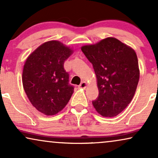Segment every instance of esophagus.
Listing matches in <instances>:
<instances>
[{
  "instance_id": "34e87169",
  "label": "esophagus",
  "mask_w": 158,
  "mask_h": 158,
  "mask_svg": "<svg viewBox=\"0 0 158 158\" xmlns=\"http://www.w3.org/2000/svg\"><path fill=\"white\" fill-rule=\"evenodd\" d=\"M79 87L81 89H85L86 87H87V83H86L85 81H82V82L79 85Z\"/></svg>"
}]
</instances>
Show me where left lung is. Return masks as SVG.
<instances>
[{
  "label": "left lung",
  "mask_w": 158,
  "mask_h": 158,
  "mask_svg": "<svg viewBox=\"0 0 158 158\" xmlns=\"http://www.w3.org/2000/svg\"><path fill=\"white\" fill-rule=\"evenodd\" d=\"M81 49L96 76L99 93L92 102L94 108L103 117H116L131 103L136 90L140 77L136 53L113 37L84 45Z\"/></svg>",
  "instance_id": "8db88e82"
}]
</instances>
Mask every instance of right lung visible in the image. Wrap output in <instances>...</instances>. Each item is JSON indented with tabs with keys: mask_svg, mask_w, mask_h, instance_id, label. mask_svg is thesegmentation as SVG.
<instances>
[{
	"mask_svg": "<svg viewBox=\"0 0 158 158\" xmlns=\"http://www.w3.org/2000/svg\"><path fill=\"white\" fill-rule=\"evenodd\" d=\"M72 48L60 41H46L26 59L23 67V88L30 102L47 116L64 109L74 88L69 85L64 62L72 55Z\"/></svg>",
	"mask_w": 158,
	"mask_h": 158,
	"instance_id": "right-lung-1",
	"label": "right lung"
}]
</instances>
